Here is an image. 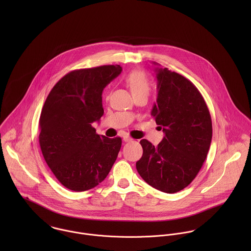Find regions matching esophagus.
Instances as JSON below:
<instances>
[{"label": "esophagus", "mask_w": 251, "mask_h": 251, "mask_svg": "<svg viewBox=\"0 0 251 251\" xmlns=\"http://www.w3.org/2000/svg\"><path fill=\"white\" fill-rule=\"evenodd\" d=\"M123 140H124L125 142H131L133 139H132L131 137H129L128 135H125V136L123 137Z\"/></svg>", "instance_id": "obj_1"}]
</instances>
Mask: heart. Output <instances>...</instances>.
I'll return each mask as SVG.
<instances>
[{
  "label": "heart",
  "instance_id": "1",
  "mask_svg": "<svg viewBox=\"0 0 251 251\" xmlns=\"http://www.w3.org/2000/svg\"><path fill=\"white\" fill-rule=\"evenodd\" d=\"M126 82L131 90L133 97L139 95L148 96L151 90L150 82L148 80L147 75L143 72L135 71L132 72L126 78Z\"/></svg>",
  "mask_w": 251,
  "mask_h": 251
}]
</instances>
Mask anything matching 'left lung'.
Instances as JSON below:
<instances>
[{
  "mask_svg": "<svg viewBox=\"0 0 251 251\" xmlns=\"http://www.w3.org/2000/svg\"><path fill=\"white\" fill-rule=\"evenodd\" d=\"M153 72L157 99L151 116L164 137L157 147L146 139L140 141L143 155L136 169L151 186L175 193L195 179L206 160L213 136L212 119L192 82L166 68L156 67Z\"/></svg>",
  "mask_w": 251,
  "mask_h": 251,
  "instance_id": "left-lung-1",
  "label": "left lung"
}]
</instances>
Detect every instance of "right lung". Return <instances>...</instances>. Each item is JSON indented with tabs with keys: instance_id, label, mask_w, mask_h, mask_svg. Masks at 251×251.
<instances>
[{
	"instance_id": "right-lung-1",
	"label": "right lung",
	"mask_w": 251,
	"mask_h": 251,
	"mask_svg": "<svg viewBox=\"0 0 251 251\" xmlns=\"http://www.w3.org/2000/svg\"><path fill=\"white\" fill-rule=\"evenodd\" d=\"M122 72L116 66L76 70L49 93L39 118V145L58 180L73 191L96 187L107 177L122 146L121 137L99 135L93 127L104 110L102 92Z\"/></svg>"
}]
</instances>
